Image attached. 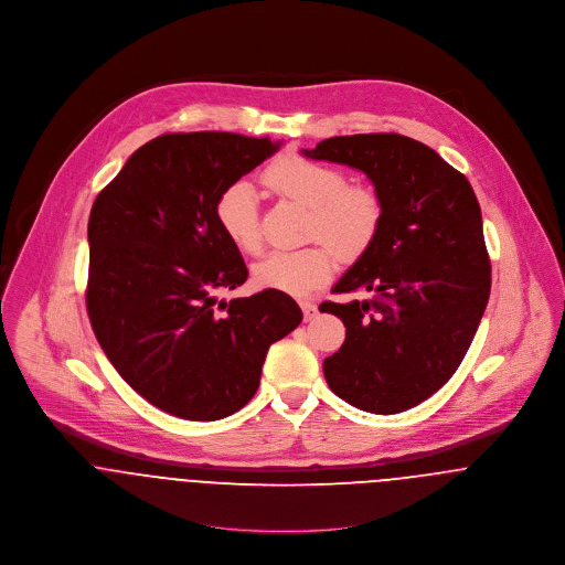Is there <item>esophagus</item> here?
<instances>
[{
	"label": "esophagus",
	"instance_id": "1",
	"mask_svg": "<svg viewBox=\"0 0 565 565\" xmlns=\"http://www.w3.org/2000/svg\"><path fill=\"white\" fill-rule=\"evenodd\" d=\"M300 309H302L307 322H311V320L318 316V307H316L313 302H300Z\"/></svg>",
	"mask_w": 565,
	"mask_h": 565
}]
</instances>
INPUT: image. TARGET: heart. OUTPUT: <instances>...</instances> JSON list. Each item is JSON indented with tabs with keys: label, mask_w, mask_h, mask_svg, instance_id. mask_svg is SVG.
<instances>
[{
	"label": "heart",
	"mask_w": 565,
	"mask_h": 565,
	"mask_svg": "<svg viewBox=\"0 0 565 565\" xmlns=\"http://www.w3.org/2000/svg\"><path fill=\"white\" fill-rule=\"evenodd\" d=\"M263 184L280 198L309 209L305 237L311 245L269 252L252 267V280L260 289L305 298L326 285L337 267V254L354 260L376 242L385 204L376 186L348 182L341 167L287 154L263 171ZM222 233L242 252L260 249L256 193L245 182L228 184L215 204Z\"/></svg>",
	"instance_id": "b5f03b06"
}]
</instances>
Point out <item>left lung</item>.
<instances>
[{
	"label": "left lung",
	"instance_id": "obj_1",
	"mask_svg": "<svg viewBox=\"0 0 565 565\" xmlns=\"http://www.w3.org/2000/svg\"><path fill=\"white\" fill-rule=\"evenodd\" d=\"M305 157L361 169L385 204L376 242L332 287L367 298L320 305L345 326L326 383L361 411L401 413L450 381L483 318L491 263L479 200L461 171L396 132L332 137Z\"/></svg>",
	"mask_w": 565,
	"mask_h": 565
}]
</instances>
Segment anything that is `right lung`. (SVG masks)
Returning a JSON list of instances; mask_svg holds the SVG:
<instances>
[{
	"label": "right lung",
	"mask_w": 565,
	"mask_h": 565,
	"mask_svg": "<svg viewBox=\"0 0 565 565\" xmlns=\"http://www.w3.org/2000/svg\"><path fill=\"white\" fill-rule=\"evenodd\" d=\"M278 150L269 137L171 132L141 146L88 217L86 313L119 376L164 413L213 422L258 390L274 341L302 322L296 300L247 280L222 233L220 193Z\"/></svg>",
	"instance_id": "add662e5"
}]
</instances>
